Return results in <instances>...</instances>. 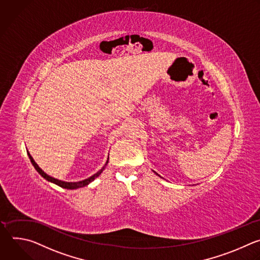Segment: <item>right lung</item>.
<instances>
[{"label": "right lung", "instance_id": "1", "mask_svg": "<svg viewBox=\"0 0 260 260\" xmlns=\"http://www.w3.org/2000/svg\"><path fill=\"white\" fill-rule=\"evenodd\" d=\"M27 153H28V157H29V160H30L31 164L34 165V167L36 168V170H37L45 179H47L48 181L53 182V183H55V184H57V185H59V186H61V187H63V188H68V189H76V188H79V187H83V186L88 185L90 182H92L96 177H98V176L100 175V173L103 171V169H105V167H106V166H105L101 170H99L97 173H95L94 175H92L91 177H89V178H87V179H85V180L78 181V182H66V181L58 180V179H56V178H54V177L49 176L48 174H46V173L37 165V163L34 161V159L31 158V155L29 154V152H27ZM108 162H109V159H108ZM108 162H107V164H108ZM107 164H106V165H107Z\"/></svg>", "mask_w": 260, "mask_h": 260}]
</instances>
